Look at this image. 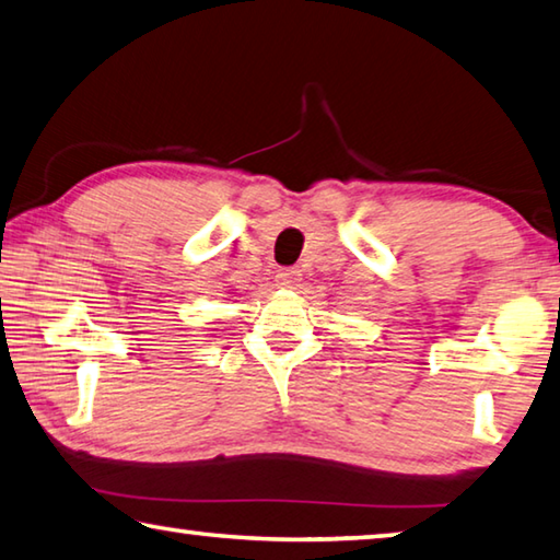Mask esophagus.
Segmentation results:
<instances>
[{
    "mask_svg": "<svg viewBox=\"0 0 560 560\" xmlns=\"http://www.w3.org/2000/svg\"><path fill=\"white\" fill-rule=\"evenodd\" d=\"M299 281H301L299 269H279L277 271V283L281 289H296Z\"/></svg>",
    "mask_w": 560,
    "mask_h": 560,
    "instance_id": "obj_1",
    "label": "esophagus"
}]
</instances>
